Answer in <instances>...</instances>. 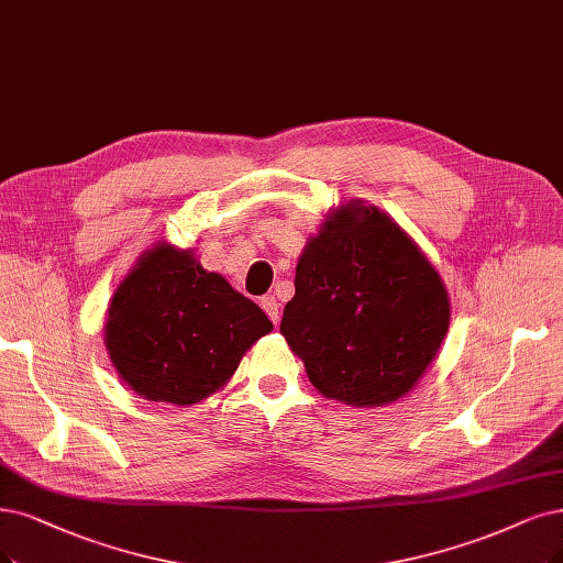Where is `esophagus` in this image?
<instances>
[{"label": "esophagus", "instance_id": "esophagus-1", "mask_svg": "<svg viewBox=\"0 0 563 563\" xmlns=\"http://www.w3.org/2000/svg\"><path fill=\"white\" fill-rule=\"evenodd\" d=\"M260 306L264 308V313L268 316V320H271V322H274V324H278V322H280V303H278V299H276V297H271V295L262 297Z\"/></svg>", "mask_w": 563, "mask_h": 563}]
</instances>
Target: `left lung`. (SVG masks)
<instances>
[{"instance_id": "left-lung-1", "label": "left lung", "mask_w": 563, "mask_h": 563, "mask_svg": "<svg viewBox=\"0 0 563 563\" xmlns=\"http://www.w3.org/2000/svg\"><path fill=\"white\" fill-rule=\"evenodd\" d=\"M280 334L327 399L399 401L431 366L450 327L439 271L387 213L350 199L327 213L297 262Z\"/></svg>"}]
</instances>
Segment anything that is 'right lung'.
<instances>
[{
  "mask_svg": "<svg viewBox=\"0 0 563 563\" xmlns=\"http://www.w3.org/2000/svg\"><path fill=\"white\" fill-rule=\"evenodd\" d=\"M271 329L264 310L206 271L190 247L157 241L115 287L103 345L136 397L195 406L229 383Z\"/></svg>",
  "mask_w": 563,
  "mask_h": 563,
  "instance_id": "obj_1",
  "label": "right lung"
}]
</instances>
